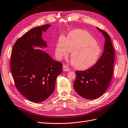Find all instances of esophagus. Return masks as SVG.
Here are the masks:
<instances>
[{"label": "esophagus", "instance_id": "1", "mask_svg": "<svg viewBox=\"0 0 128 128\" xmlns=\"http://www.w3.org/2000/svg\"><path fill=\"white\" fill-rule=\"evenodd\" d=\"M63 70L65 72H68L70 70V68H68V66H66V65H63Z\"/></svg>", "mask_w": 128, "mask_h": 128}]
</instances>
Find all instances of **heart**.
<instances>
[{"mask_svg":"<svg viewBox=\"0 0 128 128\" xmlns=\"http://www.w3.org/2000/svg\"><path fill=\"white\" fill-rule=\"evenodd\" d=\"M72 51V63L80 70L92 67L102 52L100 46L90 33L80 29L71 31L67 38L63 36L59 38L55 48V57L60 60L67 58Z\"/></svg>","mask_w":128,"mask_h":128,"instance_id":"heart-1","label":"heart"}]
</instances>
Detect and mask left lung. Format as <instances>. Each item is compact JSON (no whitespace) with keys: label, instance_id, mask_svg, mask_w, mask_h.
Returning <instances> with one entry per match:
<instances>
[{"label":"left lung","instance_id":"8db88e82","mask_svg":"<svg viewBox=\"0 0 128 128\" xmlns=\"http://www.w3.org/2000/svg\"><path fill=\"white\" fill-rule=\"evenodd\" d=\"M105 38L104 51L98 62L92 68L84 71H76L74 88L81 97L88 99H96L106 92L112 80L114 51L109 35L97 27Z\"/></svg>","mask_w":128,"mask_h":128}]
</instances>
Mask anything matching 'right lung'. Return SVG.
<instances>
[{"instance_id": "1", "label": "right lung", "mask_w": 128, "mask_h": 128, "mask_svg": "<svg viewBox=\"0 0 128 128\" xmlns=\"http://www.w3.org/2000/svg\"><path fill=\"white\" fill-rule=\"evenodd\" d=\"M51 26L36 27L16 40L11 56V70L16 88L26 99L34 102L46 100L55 90L56 77L62 72V63L55 61L41 50L46 48L42 32Z\"/></svg>"}]
</instances>
